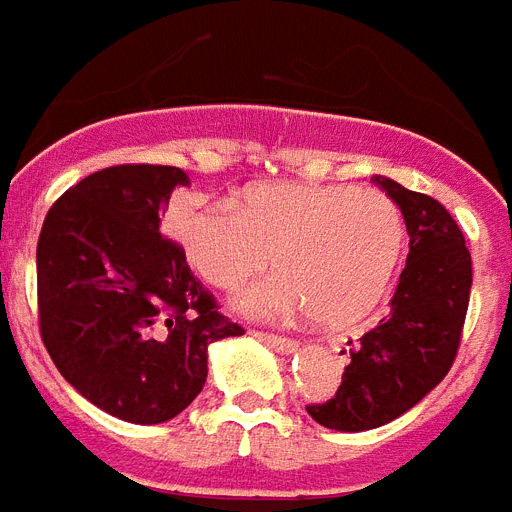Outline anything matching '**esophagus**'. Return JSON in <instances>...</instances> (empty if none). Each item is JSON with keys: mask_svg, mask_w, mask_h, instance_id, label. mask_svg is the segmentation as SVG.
Segmentation results:
<instances>
[{"mask_svg": "<svg viewBox=\"0 0 512 512\" xmlns=\"http://www.w3.org/2000/svg\"><path fill=\"white\" fill-rule=\"evenodd\" d=\"M257 338L263 343H268L270 349L281 351V354H294L296 349H299V343L294 341V338H283V336H273V333H255Z\"/></svg>", "mask_w": 512, "mask_h": 512, "instance_id": "esophagus-1", "label": "esophagus"}]
</instances>
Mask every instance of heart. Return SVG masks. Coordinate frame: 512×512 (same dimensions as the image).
<instances>
[{"mask_svg":"<svg viewBox=\"0 0 512 512\" xmlns=\"http://www.w3.org/2000/svg\"><path fill=\"white\" fill-rule=\"evenodd\" d=\"M166 229L187 263L216 289L278 276L236 299L244 315L281 320L309 312L322 328H354L385 299L401 263L406 226L380 190L349 184H255L234 208L179 197Z\"/></svg>","mask_w":512,"mask_h":512,"instance_id":"1","label":"heart"}]
</instances>
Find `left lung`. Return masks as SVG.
<instances>
[{
	"label": "left lung",
	"instance_id": "left-lung-1",
	"mask_svg": "<svg viewBox=\"0 0 512 512\" xmlns=\"http://www.w3.org/2000/svg\"><path fill=\"white\" fill-rule=\"evenodd\" d=\"M403 213L409 257L390 299V315L359 341L336 395L307 406L317 424L364 432L393 422L453 367L471 294V255L461 226L435 197L372 176ZM346 354V351H343Z\"/></svg>",
	"mask_w": 512,
	"mask_h": 512
}]
</instances>
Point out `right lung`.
Segmentation results:
<instances>
[{"label":"right lung","instance_id":"add662e5","mask_svg":"<svg viewBox=\"0 0 512 512\" xmlns=\"http://www.w3.org/2000/svg\"><path fill=\"white\" fill-rule=\"evenodd\" d=\"M187 182L176 166H109L64 192L38 236L46 351L77 393L132 424L182 414L205 385L210 343L244 333L161 236Z\"/></svg>","mask_w":512,"mask_h":512}]
</instances>
